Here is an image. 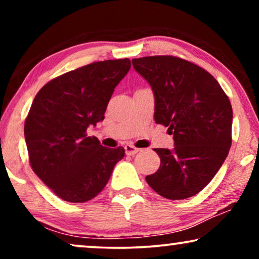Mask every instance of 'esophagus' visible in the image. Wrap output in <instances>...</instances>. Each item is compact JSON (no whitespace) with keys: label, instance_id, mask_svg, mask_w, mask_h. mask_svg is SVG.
<instances>
[{"label":"esophagus","instance_id":"1","mask_svg":"<svg viewBox=\"0 0 259 259\" xmlns=\"http://www.w3.org/2000/svg\"><path fill=\"white\" fill-rule=\"evenodd\" d=\"M125 151H126V154H127V155H134V154H137L138 152H139L140 150H139V148L134 147L133 145L127 144L126 146H125Z\"/></svg>","mask_w":259,"mask_h":259}]
</instances>
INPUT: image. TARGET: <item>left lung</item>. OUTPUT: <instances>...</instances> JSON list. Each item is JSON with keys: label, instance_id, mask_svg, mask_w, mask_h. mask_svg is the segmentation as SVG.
<instances>
[{"label": "left lung", "instance_id": "left-lung-1", "mask_svg": "<svg viewBox=\"0 0 259 259\" xmlns=\"http://www.w3.org/2000/svg\"><path fill=\"white\" fill-rule=\"evenodd\" d=\"M153 91L154 120L168 127L175 148H154L160 166L146 182L161 197L186 199L200 192L222 167L231 147L232 107L210 73L169 55L133 59Z\"/></svg>", "mask_w": 259, "mask_h": 259}]
</instances>
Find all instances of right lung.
Returning a JSON list of instances; mask_svg holds the SVG:
<instances>
[{"mask_svg":"<svg viewBox=\"0 0 259 259\" xmlns=\"http://www.w3.org/2000/svg\"><path fill=\"white\" fill-rule=\"evenodd\" d=\"M130 59L106 60L62 74L38 91L24 122L30 166L61 199L84 203L108 183L122 147L101 146L87 128L105 119Z\"/></svg>","mask_w":259,"mask_h":259,"instance_id":"right-lung-1","label":"right lung"}]
</instances>
